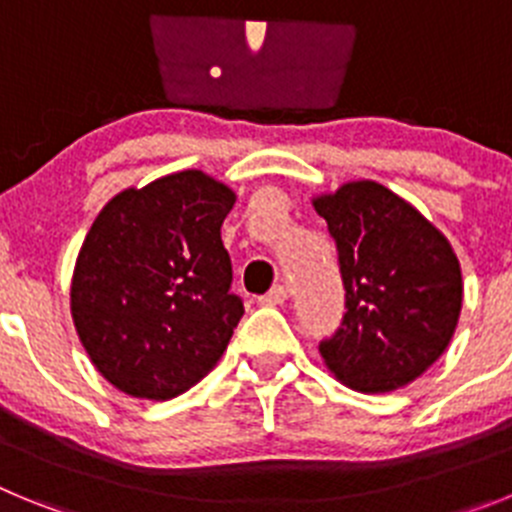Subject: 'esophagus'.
<instances>
[{"mask_svg": "<svg viewBox=\"0 0 512 512\" xmlns=\"http://www.w3.org/2000/svg\"><path fill=\"white\" fill-rule=\"evenodd\" d=\"M287 297H289L287 287H284V284H277V287H271L264 297H259V302L261 305H282Z\"/></svg>", "mask_w": 512, "mask_h": 512, "instance_id": "esophagus-1", "label": "esophagus"}]
</instances>
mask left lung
<instances>
[{"mask_svg":"<svg viewBox=\"0 0 512 512\" xmlns=\"http://www.w3.org/2000/svg\"><path fill=\"white\" fill-rule=\"evenodd\" d=\"M336 238L346 315L320 343L328 372L359 392H395L441 359L464 300L449 238L372 179L312 197Z\"/></svg>","mask_w":512,"mask_h":512,"instance_id":"left-lung-1","label":"left lung"}]
</instances>
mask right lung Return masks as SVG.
Listing matches in <instances>:
<instances>
[{"label": "right lung", "instance_id": "obj_1", "mask_svg": "<svg viewBox=\"0 0 512 512\" xmlns=\"http://www.w3.org/2000/svg\"><path fill=\"white\" fill-rule=\"evenodd\" d=\"M235 192L200 169L117 192L76 256V336L112 387L171 400L217 366L243 302L220 238Z\"/></svg>", "mask_w": 512, "mask_h": 512}]
</instances>
